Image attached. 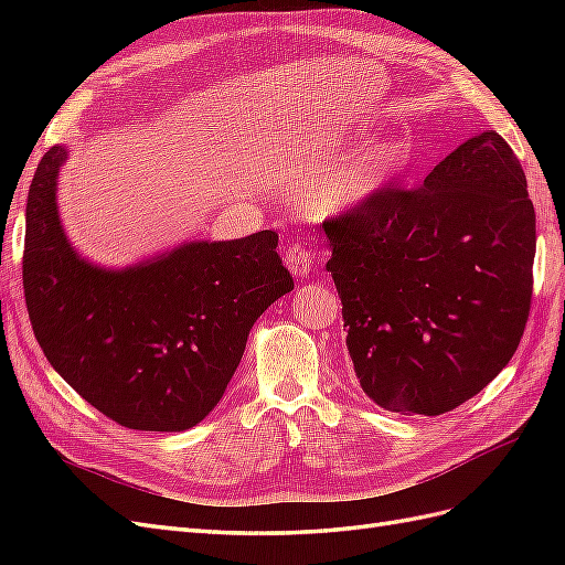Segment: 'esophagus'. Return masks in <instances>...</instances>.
<instances>
[{
    "mask_svg": "<svg viewBox=\"0 0 565 565\" xmlns=\"http://www.w3.org/2000/svg\"><path fill=\"white\" fill-rule=\"evenodd\" d=\"M285 266L289 268V273H292L295 278L306 276V273H309L311 266H313V254H311V249L306 247V245H301V243L289 245V247L285 249Z\"/></svg>",
    "mask_w": 565,
    "mask_h": 565,
    "instance_id": "1",
    "label": "esophagus"
}]
</instances>
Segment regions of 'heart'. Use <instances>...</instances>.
Returning a JSON list of instances; mask_svg holds the SVG:
<instances>
[{
    "label": "heart",
    "instance_id": "1",
    "mask_svg": "<svg viewBox=\"0 0 565 565\" xmlns=\"http://www.w3.org/2000/svg\"><path fill=\"white\" fill-rule=\"evenodd\" d=\"M405 156V148L393 141L365 148L316 188L313 204L328 214L358 207L380 191L382 183L403 164Z\"/></svg>",
    "mask_w": 565,
    "mask_h": 565
}]
</instances>
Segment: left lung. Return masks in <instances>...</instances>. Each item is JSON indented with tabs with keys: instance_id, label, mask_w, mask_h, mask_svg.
<instances>
[{
	"instance_id": "1",
	"label": "left lung",
	"mask_w": 565,
	"mask_h": 565,
	"mask_svg": "<svg viewBox=\"0 0 565 565\" xmlns=\"http://www.w3.org/2000/svg\"><path fill=\"white\" fill-rule=\"evenodd\" d=\"M322 226L349 355L374 403L450 413L511 361L533 299L535 207L498 131L461 143L419 188L382 185Z\"/></svg>"
}]
</instances>
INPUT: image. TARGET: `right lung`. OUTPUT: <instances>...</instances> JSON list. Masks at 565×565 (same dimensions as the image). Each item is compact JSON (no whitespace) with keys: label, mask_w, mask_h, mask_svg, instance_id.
Returning a JSON list of instances; mask_svg holds the SVG:
<instances>
[{"label":"right lung","mask_w":565,"mask_h":565,"mask_svg":"<svg viewBox=\"0 0 565 565\" xmlns=\"http://www.w3.org/2000/svg\"><path fill=\"white\" fill-rule=\"evenodd\" d=\"M63 160L65 150L51 148L28 193L32 332L51 367L108 419L139 431L191 429L224 396L256 318L295 289L278 233L191 243L125 270L96 268L61 228Z\"/></svg>","instance_id":"1"}]
</instances>
